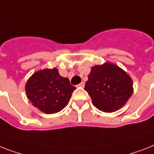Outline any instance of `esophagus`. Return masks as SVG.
<instances>
[{
    "label": "esophagus",
    "mask_w": 154,
    "mask_h": 154,
    "mask_svg": "<svg viewBox=\"0 0 154 154\" xmlns=\"http://www.w3.org/2000/svg\"><path fill=\"white\" fill-rule=\"evenodd\" d=\"M79 86H80V87H84L85 86V82H80L79 84L78 85Z\"/></svg>",
    "instance_id": "esophagus-1"
}]
</instances>
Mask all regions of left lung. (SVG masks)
Returning <instances> with one entry per match:
<instances>
[{
  "instance_id": "8db88e82",
  "label": "left lung",
  "mask_w": 154,
  "mask_h": 154,
  "mask_svg": "<svg viewBox=\"0 0 154 154\" xmlns=\"http://www.w3.org/2000/svg\"><path fill=\"white\" fill-rule=\"evenodd\" d=\"M84 89L91 96L93 105L105 112L121 109L134 91L131 76L110 62L91 68Z\"/></svg>"
}]
</instances>
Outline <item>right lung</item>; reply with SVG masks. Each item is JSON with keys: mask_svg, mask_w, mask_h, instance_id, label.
I'll return each mask as SVG.
<instances>
[{"mask_svg": "<svg viewBox=\"0 0 154 154\" xmlns=\"http://www.w3.org/2000/svg\"><path fill=\"white\" fill-rule=\"evenodd\" d=\"M75 89L68 78L60 75L56 68L34 72L25 86L27 98L34 107L46 114L57 113L65 108Z\"/></svg>", "mask_w": 154, "mask_h": 154, "instance_id": "add662e5", "label": "right lung"}]
</instances>
